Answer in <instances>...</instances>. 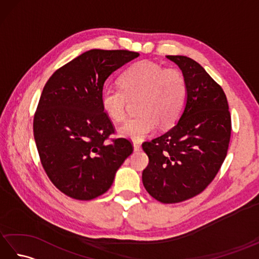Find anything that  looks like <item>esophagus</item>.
I'll use <instances>...</instances> for the list:
<instances>
[{"label":"esophagus","instance_id":"esophagus-1","mask_svg":"<svg viewBox=\"0 0 259 259\" xmlns=\"http://www.w3.org/2000/svg\"><path fill=\"white\" fill-rule=\"evenodd\" d=\"M134 149H135V151L141 150V145L139 144V142H134Z\"/></svg>","mask_w":259,"mask_h":259}]
</instances>
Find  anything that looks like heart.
Listing matches in <instances>:
<instances>
[{"label": "heart", "instance_id": "obj_1", "mask_svg": "<svg viewBox=\"0 0 259 259\" xmlns=\"http://www.w3.org/2000/svg\"><path fill=\"white\" fill-rule=\"evenodd\" d=\"M120 88H106L101 106L108 117L123 122L130 101L138 102V117L130 119L120 128V135L134 141H142L157 129L175 124L183 114L188 98L185 75L176 68L141 61L121 74Z\"/></svg>", "mask_w": 259, "mask_h": 259}]
</instances>
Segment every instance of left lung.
Here are the masks:
<instances>
[{"label":"left lung","instance_id":"obj_1","mask_svg":"<svg viewBox=\"0 0 259 259\" xmlns=\"http://www.w3.org/2000/svg\"><path fill=\"white\" fill-rule=\"evenodd\" d=\"M183 71L188 98L179 121L142 148L149 163L142 171L146 190L163 203L200 194L216 177L227 156L232 118L223 88L188 57L167 56Z\"/></svg>","mask_w":259,"mask_h":259}]
</instances>
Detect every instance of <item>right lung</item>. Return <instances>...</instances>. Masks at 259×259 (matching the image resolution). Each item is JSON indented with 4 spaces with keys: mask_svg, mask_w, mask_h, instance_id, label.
Masks as SVG:
<instances>
[{
    "mask_svg": "<svg viewBox=\"0 0 259 259\" xmlns=\"http://www.w3.org/2000/svg\"><path fill=\"white\" fill-rule=\"evenodd\" d=\"M139 56L128 50H93L62 65L48 80L33 118L42 167L57 188L91 200L111 187L115 171L134 151L101 106L104 81Z\"/></svg>",
    "mask_w": 259,
    "mask_h": 259,
    "instance_id": "1",
    "label": "right lung"
}]
</instances>
